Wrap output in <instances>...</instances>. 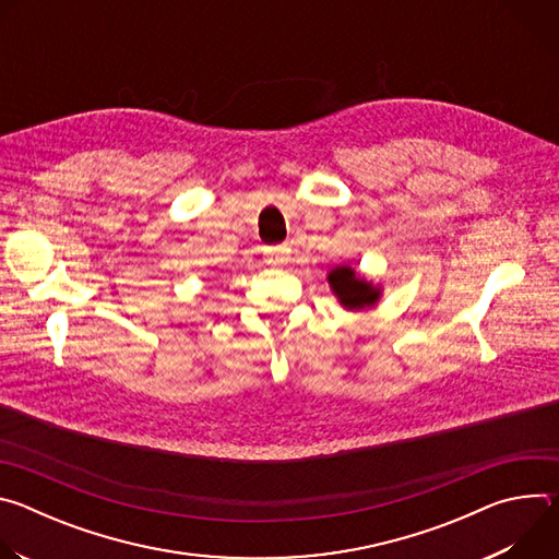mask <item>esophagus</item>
<instances>
[{"label": "esophagus", "instance_id": "34e87169", "mask_svg": "<svg viewBox=\"0 0 559 559\" xmlns=\"http://www.w3.org/2000/svg\"><path fill=\"white\" fill-rule=\"evenodd\" d=\"M289 246H278V248H270L267 250V263L274 267H281L289 261Z\"/></svg>", "mask_w": 559, "mask_h": 559}]
</instances>
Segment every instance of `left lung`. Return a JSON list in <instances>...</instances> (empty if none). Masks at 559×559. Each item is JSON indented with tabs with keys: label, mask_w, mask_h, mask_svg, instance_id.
Here are the masks:
<instances>
[{
	"label": "left lung",
	"mask_w": 559,
	"mask_h": 559,
	"mask_svg": "<svg viewBox=\"0 0 559 559\" xmlns=\"http://www.w3.org/2000/svg\"><path fill=\"white\" fill-rule=\"evenodd\" d=\"M328 283L332 292L338 296L341 305L347 309H365L378 302L380 289L367 283L365 278L356 276L349 265H338L328 274Z\"/></svg>",
	"instance_id": "obj_1"
}]
</instances>
